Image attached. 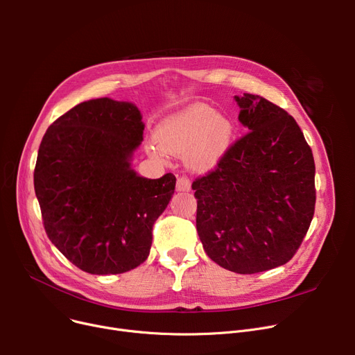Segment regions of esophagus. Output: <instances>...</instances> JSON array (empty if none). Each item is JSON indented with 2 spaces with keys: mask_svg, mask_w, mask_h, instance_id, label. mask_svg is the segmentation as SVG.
<instances>
[{
  "mask_svg": "<svg viewBox=\"0 0 355 355\" xmlns=\"http://www.w3.org/2000/svg\"><path fill=\"white\" fill-rule=\"evenodd\" d=\"M177 190L178 191H190L191 190V180L189 177H178L177 178Z\"/></svg>",
  "mask_w": 355,
  "mask_h": 355,
  "instance_id": "obj_1",
  "label": "esophagus"
}]
</instances>
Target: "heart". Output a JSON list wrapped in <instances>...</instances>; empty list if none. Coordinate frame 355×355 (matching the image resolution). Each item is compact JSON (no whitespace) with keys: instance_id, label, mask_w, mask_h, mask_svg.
Returning <instances> with one entry per match:
<instances>
[{"instance_id":"heart-1","label":"heart","mask_w":355,"mask_h":355,"mask_svg":"<svg viewBox=\"0 0 355 355\" xmlns=\"http://www.w3.org/2000/svg\"><path fill=\"white\" fill-rule=\"evenodd\" d=\"M233 138V123L206 105H196L164 121L148 145L153 158L165 162L168 154L182 155L194 170H210L225 155Z\"/></svg>"}]
</instances>
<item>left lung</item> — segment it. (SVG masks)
I'll return each instance as SVG.
<instances>
[{
  "instance_id": "obj_1",
  "label": "left lung",
  "mask_w": 355,
  "mask_h": 355,
  "mask_svg": "<svg viewBox=\"0 0 355 355\" xmlns=\"http://www.w3.org/2000/svg\"><path fill=\"white\" fill-rule=\"evenodd\" d=\"M249 132L193 182L197 232L227 270L265 272L293 257L315 211V162L300 125L268 99L234 98Z\"/></svg>"
}]
</instances>
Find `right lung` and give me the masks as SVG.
<instances>
[{"label": "right lung", "instance_id": "add662e5", "mask_svg": "<svg viewBox=\"0 0 355 355\" xmlns=\"http://www.w3.org/2000/svg\"><path fill=\"white\" fill-rule=\"evenodd\" d=\"M138 107L92 99L55 119L43 137L34 190L51 243L83 272L118 275L144 263L153 227L175 177L137 175L130 157L142 142Z\"/></svg>", "mask_w": 355, "mask_h": 355}]
</instances>
